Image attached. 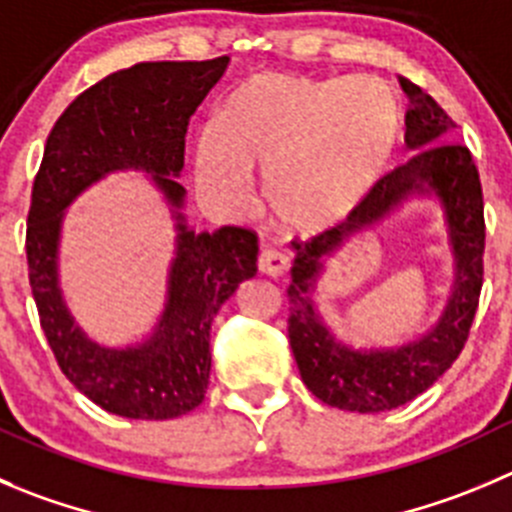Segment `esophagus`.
<instances>
[{
  "mask_svg": "<svg viewBox=\"0 0 512 512\" xmlns=\"http://www.w3.org/2000/svg\"><path fill=\"white\" fill-rule=\"evenodd\" d=\"M286 269H289V256L281 251H276V248H264V251L259 253V271L266 276H281L286 274Z\"/></svg>",
  "mask_w": 512,
  "mask_h": 512,
  "instance_id": "34e87169",
  "label": "esophagus"
}]
</instances>
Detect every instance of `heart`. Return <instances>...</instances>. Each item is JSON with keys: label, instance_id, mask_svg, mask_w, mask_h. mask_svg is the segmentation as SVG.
I'll return each mask as SVG.
<instances>
[{"label": "heart", "instance_id": "heart-1", "mask_svg": "<svg viewBox=\"0 0 512 512\" xmlns=\"http://www.w3.org/2000/svg\"><path fill=\"white\" fill-rule=\"evenodd\" d=\"M402 130V100L377 77L256 72L198 138V186L218 203L243 206L248 170H259L286 226L324 231L367 201L397 155Z\"/></svg>", "mask_w": 512, "mask_h": 512}]
</instances>
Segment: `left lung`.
Masks as SVG:
<instances>
[{"instance_id":"8db88e82","label":"left lung","mask_w":512,"mask_h":512,"mask_svg":"<svg viewBox=\"0 0 512 512\" xmlns=\"http://www.w3.org/2000/svg\"><path fill=\"white\" fill-rule=\"evenodd\" d=\"M410 97L407 148L412 158L377 183L347 221L311 241H294L289 342L304 384L324 405L349 412H387L425 392L460 357L483 289V186L472 155L455 143L450 115L415 82L399 77ZM437 197L453 251L451 299L441 319L420 340L389 350H354L323 321L313 301L325 259L357 232L373 227L409 200Z\"/></svg>"}]
</instances>
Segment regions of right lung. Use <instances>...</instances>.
Listing matches in <instances>:
<instances>
[{"instance_id": "obj_1", "label": "right lung", "mask_w": 512, "mask_h": 512, "mask_svg": "<svg viewBox=\"0 0 512 512\" xmlns=\"http://www.w3.org/2000/svg\"><path fill=\"white\" fill-rule=\"evenodd\" d=\"M228 67L140 62L77 95L52 128L27 216L29 286L40 324L65 377L97 407L130 420H173L196 410L211 374V321L253 279L259 238L223 226L196 233L186 223L180 170L191 115ZM143 169L176 221V256L164 314L130 348H102L79 329L59 289V238L71 201L105 174Z\"/></svg>"}]
</instances>
